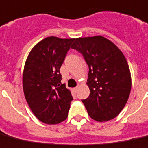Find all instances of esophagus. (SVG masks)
Masks as SVG:
<instances>
[{"label": "esophagus", "mask_w": 148, "mask_h": 148, "mask_svg": "<svg viewBox=\"0 0 148 148\" xmlns=\"http://www.w3.org/2000/svg\"><path fill=\"white\" fill-rule=\"evenodd\" d=\"M73 91H74V92H76V91H77V89H78V86H76V87H75V88H73Z\"/></svg>", "instance_id": "34e87169"}]
</instances>
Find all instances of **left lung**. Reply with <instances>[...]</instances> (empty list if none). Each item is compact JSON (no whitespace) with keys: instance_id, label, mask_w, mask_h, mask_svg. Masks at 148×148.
Listing matches in <instances>:
<instances>
[{"instance_id":"8db88e82","label":"left lung","mask_w":148,"mask_h":148,"mask_svg":"<svg viewBox=\"0 0 148 148\" xmlns=\"http://www.w3.org/2000/svg\"><path fill=\"white\" fill-rule=\"evenodd\" d=\"M72 48L83 56L88 66L89 96L82 99L88 114L98 121L118 116L132 88L129 66L116 45L101 36L76 38Z\"/></svg>"}]
</instances>
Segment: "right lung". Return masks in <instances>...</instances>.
<instances>
[{
    "label": "right lung",
    "mask_w": 148,
    "mask_h": 148,
    "mask_svg": "<svg viewBox=\"0 0 148 148\" xmlns=\"http://www.w3.org/2000/svg\"><path fill=\"white\" fill-rule=\"evenodd\" d=\"M75 39L49 36L32 49L25 62L23 88L34 115L42 122L56 125L66 119L73 98L61 83L60 67Z\"/></svg>",
    "instance_id": "right-lung-1"
}]
</instances>
